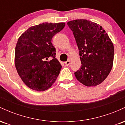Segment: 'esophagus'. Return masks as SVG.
Listing matches in <instances>:
<instances>
[{"mask_svg": "<svg viewBox=\"0 0 125 125\" xmlns=\"http://www.w3.org/2000/svg\"><path fill=\"white\" fill-rule=\"evenodd\" d=\"M70 63H71V62H70V61H67L66 62H64V64H65L66 66L69 65Z\"/></svg>", "mask_w": 125, "mask_h": 125, "instance_id": "1", "label": "esophagus"}]
</instances>
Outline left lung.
<instances>
[{
  "instance_id": "8db88e82",
  "label": "left lung",
  "mask_w": 125,
  "mask_h": 125,
  "mask_svg": "<svg viewBox=\"0 0 125 125\" xmlns=\"http://www.w3.org/2000/svg\"><path fill=\"white\" fill-rule=\"evenodd\" d=\"M79 51L82 66L74 72L77 80L86 86L103 82L113 66L114 46L106 31L99 24L86 19L67 22Z\"/></svg>"
}]
</instances>
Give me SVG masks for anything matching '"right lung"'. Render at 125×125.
Masks as SVG:
<instances>
[{
    "label": "right lung",
    "instance_id": "right-lung-1",
    "mask_svg": "<svg viewBox=\"0 0 125 125\" xmlns=\"http://www.w3.org/2000/svg\"><path fill=\"white\" fill-rule=\"evenodd\" d=\"M64 26L63 22L43 23L30 27L19 38L15 48L16 69L24 83L31 89L48 90L58 76L62 66L55 58L56 49L51 41Z\"/></svg>",
    "mask_w": 125,
    "mask_h": 125
}]
</instances>
